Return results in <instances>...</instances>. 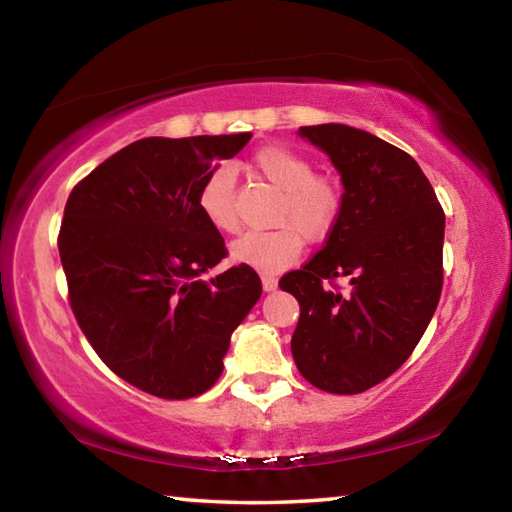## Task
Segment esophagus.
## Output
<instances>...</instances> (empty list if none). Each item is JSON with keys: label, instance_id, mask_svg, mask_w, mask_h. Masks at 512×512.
<instances>
[{"label": "esophagus", "instance_id": "1", "mask_svg": "<svg viewBox=\"0 0 512 512\" xmlns=\"http://www.w3.org/2000/svg\"><path fill=\"white\" fill-rule=\"evenodd\" d=\"M262 287H264V291H275L277 289V280H275V277H271V275H264L262 277Z\"/></svg>", "mask_w": 512, "mask_h": 512}]
</instances>
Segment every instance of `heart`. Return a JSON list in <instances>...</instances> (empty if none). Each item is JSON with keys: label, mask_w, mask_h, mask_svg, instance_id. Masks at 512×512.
I'll return each mask as SVG.
<instances>
[{"label": "heart", "mask_w": 512, "mask_h": 512, "mask_svg": "<svg viewBox=\"0 0 512 512\" xmlns=\"http://www.w3.org/2000/svg\"><path fill=\"white\" fill-rule=\"evenodd\" d=\"M253 169L282 192L271 232H246L230 246L235 264L257 273L275 275L287 271L302 253V237L311 244L323 241L341 216L343 192L336 180L316 173L307 155L289 146L268 144L253 153ZM237 176L230 164L212 169L198 185L196 207L203 219L219 232L237 228L235 207Z\"/></svg>", "instance_id": "heart-1"}]
</instances>
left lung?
<instances>
[{
	"label": "left lung",
	"instance_id": "8db88e82",
	"mask_svg": "<svg viewBox=\"0 0 512 512\" xmlns=\"http://www.w3.org/2000/svg\"><path fill=\"white\" fill-rule=\"evenodd\" d=\"M298 135L339 171L343 207L325 246L280 280L300 302L293 361L320 391L363 393L411 357L438 307L445 214L420 164L381 137L345 124ZM336 276L351 287H322Z\"/></svg>",
	"mask_w": 512,
	"mask_h": 512
}]
</instances>
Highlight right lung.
I'll return each mask as SVG.
<instances>
[{"label":"right lung","instance_id":"1","mask_svg":"<svg viewBox=\"0 0 512 512\" xmlns=\"http://www.w3.org/2000/svg\"><path fill=\"white\" fill-rule=\"evenodd\" d=\"M250 137H144L67 198L58 250L72 311L103 363L144 393L187 400L212 388L262 296L241 264L201 280L225 244L198 212V185Z\"/></svg>","mask_w":512,"mask_h":512}]
</instances>
